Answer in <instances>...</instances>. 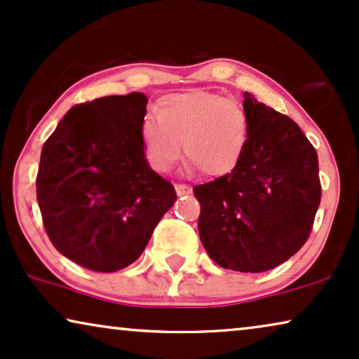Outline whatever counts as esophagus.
<instances>
[{
  "label": "esophagus",
  "mask_w": 359,
  "mask_h": 359,
  "mask_svg": "<svg viewBox=\"0 0 359 359\" xmlns=\"http://www.w3.org/2000/svg\"><path fill=\"white\" fill-rule=\"evenodd\" d=\"M175 189H176V194L178 196H186V194H191V186H188V184H176L175 186Z\"/></svg>",
  "instance_id": "obj_1"
}]
</instances>
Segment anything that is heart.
Masks as SVG:
<instances>
[{
  "label": "heart",
  "instance_id": "obj_1",
  "mask_svg": "<svg viewBox=\"0 0 359 359\" xmlns=\"http://www.w3.org/2000/svg\"><path fill=\"white\" fill-rule=\"evenodd\" d=\"M149 163L168 171L181 156L191 168L222 176L238 165L250 135V117L238 101L210 91H184L163 96L156 116L147 114L140 127Z\"/></svg>",
  "mask_w": 359,
  "mask_h": 359
}]
</instances>
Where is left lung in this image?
Instances as JSON below:
<instances>
[{"mask_svg":"<svg viewBox=\"0 0 359 359\" xmlns=\"http://www.w3.org/2000/svg\"><path fill=\"white\" fill-rule=\"evenodd\" d=\"M250 135L230 173L194 186L199 237L219 266L263 273L297 253L322 198L318 158L291 117L243 95Z\"/></svg>","mask_w":359,"mask_h":359,"instance_id":"obj_1","label":"left lung"}]
</instances>
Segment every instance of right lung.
<instances>
[{"label": "right lung", "instance_id": "add662e5", "mask_svg": "<svg viewBox=\"0 0 359 359\" xmlns=\"http://www.w3.org/2000/svg\"><path fill=\"white\" fill-rule=\"evenodd\" d=\"M147 96L130 93L73 106L46 140L36 188L53 247L93 271L140 257L176 201L173 184L145 160Z\"/></svg>", "mask_w": 359, "mask_h": 359}]
</instances>
